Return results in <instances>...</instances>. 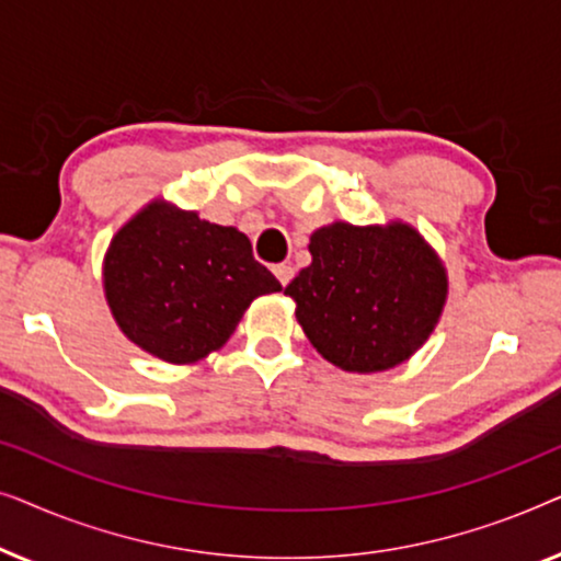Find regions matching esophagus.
I'll return each mask as SVG.
<instances>
[{"instance_id": "1", "label": "esophagus", "mask_w": 561, "mask_h": 561, "mask_svg": "<svg viewBox=\"0 0 561 561\" xmlns=\"http://www.w3.org/2000/svg\"><path fill=\"white\" fill-rule=\"evenodd\" d=\"M294 265H288V263H283V265H275V278L280 280V286H288L290 280H294Z\"/></svg>"}]
</instances>
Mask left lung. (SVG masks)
I'll return each mask as SVG.
<instances>
[{
	"label": "left lung",
	"mask_w": 561,
	"mask_h": 561,
	"mask_svg": "<svg viewBox=\"0 0 561 561\" xmlns=\"http://www.w3.org/2000/svg\"><path fill=\"white\" fill-rule=\"evenodd\" d=\"M286 286L313 350L344 373H382L424 347L449 296L447 267L409 221H332Z\"/></svg>",
	"instance_id": "left-lung-1"
}]
</instances>
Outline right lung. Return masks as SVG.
<instances>
[{
  "instance_id": "add662e5",
  "label": "right lung",
  "mask_w": 561,
  "mask_h": 561,
  "mask_svg": "<svg viewBox=\"0 0 561 561\" xmlns=\"http://www.w3.org/2000/svg\"><path fill=\"white\" fill-rule=\"evenodd\" d=\"M104 298L135 347L171 365L221 350L257 296L283 286L252 257L248 234L152 198L112 237Z\"/></svg>"
}]
</instances>
